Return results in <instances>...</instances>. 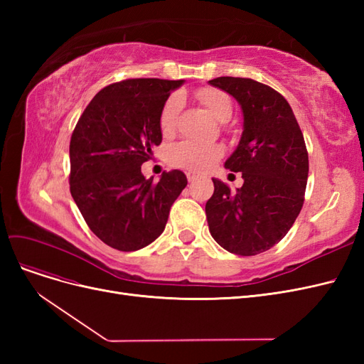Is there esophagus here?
Listing matches in <instances>:
<instances>
[{
  "label": "esophagus",
  "instance_id": "esophagus-1",
  "mask_svg": "<svg viewBox=\"0 0 364 364\" xmlns=\"http://www.w3.org/2000/svg\"><path fill=\"white\" fill-rule=\"evenodd\" d=\"M186 178H188V182H190V183H194V182L197 181V176H196V174H193V173H188V174H186Z\"/></svg>",
  "mask_w": 364,
  "mask_h": 364
}]
</instances>
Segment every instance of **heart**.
<instances>
[{"instance_id": "obj_1", "label": "heart", "mask_w": 364, "mask_h": 364, "mask_svg": "<svg viewBox=\"0 0 364 364\" xmlns=\"http://www.w3.org/2000/svg\"><path fill=\"white\" fill-rule=\"evenodd\" d=\"M196 98L220 123H226L232 117V102L225 91L217 90V87H202L196 92ZM181 107L182 100L176 94L170 95L164 102L159 112V129L164 136L174 134ZM222 156L223 149L218 144H203V142L190 139L176 142L167 151V159L173 167H179L191 173H203L209 170Z\"/></svg>"}]
</instances>
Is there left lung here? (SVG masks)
<instances>
[{"instance_id": "obj_1", "label": "left lung", "mask_w": 364, "mask_h": 364, "mask_svg": "<svg viewBox=\"0 0 364 364\" xmlns=\"http://www.w3.org/2000/svg\"><path fill=\"white\" fill-rule=\"evenodd\" d=\"M241 105L245 130L226 161L241 171L237 193L217 179L205 211L217 243L240 257L258 255L285 237L299 215L308 179V151L289 102L273 87L245 77L209 80Z\"/></svg>"}]
</instances>
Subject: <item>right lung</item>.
I'll return each instance as SVG.
<instances>
[{"instance_id":"add662e5","label":"right lung","mask_w":364,"mask_h":364,"mask_svg":"<svg viewBox=\"0 0 364 364\" xmlns=\"http://www.w3.org/2000/svg\"><path fill=\"white\" fill-rule=\"evenodd\" d=\"M182 80L126 79L98 92L74 127L70 191L86 225L121 252L146 247L167 225L171 205L188 183L174 170L159 182L141 165L159 146V112Z\"/></svg>"}]
</instances>
